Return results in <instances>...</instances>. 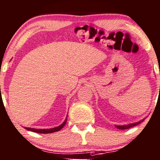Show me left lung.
I'll return each instance as SVG.
<instances>
[{
  "instance_id": "1",
  "label": "left lung",
  "mask_w": 160,
  "mask_h": 160,
  "mask_svg": "<svg viewBox=\"0 0 160 160\" xmlns=\"http://www.w3.org/2000/svg\"><path fill=\"white\" fill-rule=\"evenodd\" d=\"M143 120L144 119H142L141 121L138 122H135V123H129V124H126V125H115V127H116L118 129H119V130H126V129L133 128V127L136 126V125L139 124V123H140L141 122L143 121Z\"/></svg>"
}]
</instances>
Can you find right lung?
<instances>
[{"label":"right lung","instance_id":"1","mask_svg":"<svg viewBox=\"0 0 160 160\" xmlns=\"http://www.w3.org/2000/svg\"><path fill=\"white\" fill-rule=\"evenodd\" d=\"M67 121V118L65 120V121L63 122L62 124H60L59 126L56 127V128H50V129H35V128H24L25 129H27V130H30V131L35 132V133H54V132L59 131V130H61L63 127L65 126V124L66 123Z\"/></svg>","mask_w":160,"mask_h":160}]
</instances>
